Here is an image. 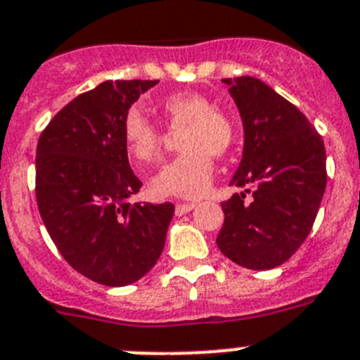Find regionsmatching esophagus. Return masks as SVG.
I'll return each instance as SVG.
<instances>
[{
  "mask_svg": "<svg viewBox=\"0 0 360 360\" xmlns=\"http://www.w3.org/2000/svg\"><path fill=\"white\" fill-rule=\"evenodd\" d=\"M193 208H195V202H179L176 204V215L177 217L186 215V213L192 212Z\"/></svg>",
  "mask_w": 360,
  "mask_h": 360,
  "instance_id": "obj_1",
  "label": "esophagus"
}]
</instances>
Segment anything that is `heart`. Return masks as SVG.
Masks as SVG:
<instances>
[{"instance_id":"1","label":"heart","mask_w":360,"mask_h":360,"mask_svg":"<svg viewBox=\"0 0 360 360\" xmlns=\"http://www.w3.org/2000/svg\"><path fill=\"white\" fill-rule=\"evenodd\" d=\"M168 131L179 132L177 148L183 150L165 163L152 177V192L160 197L195 199L208 192L213 176V158L226 156L236 140L231 116L200 93H174L160 105ZM165 132L140 111L124 118V143L129 158L140 167L158 160Z\"/></svg>"}]
</instances>
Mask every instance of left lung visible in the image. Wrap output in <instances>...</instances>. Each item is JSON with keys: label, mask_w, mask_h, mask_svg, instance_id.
<instances>
[{"label": "left lung", "mask_w": 360, "mask_h": 360, "mask_svg": "<svg viewBox=\"0 0 360 360\" xmlns=\"http://www.w3.org/2000/svg\"><path fill=\"white\" fill-rule=\"evenodd\" d=\"M244 125L242 161L231 186L248 188L222 202L217 245L252 271L289 260L305 242L326 188L323 138L307 116L255 77L224 79Z\"/></svg>", "instance_id": "1"}]
</instances>
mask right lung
<instances>
[{
	"instance_id": "add662e5",
	"label": "right lung",
	"mask_w": 360,
	"mask_h": 360,
	"mask_svg": "<svg viewBox=\"0 0 360 360\" xmlns=\"http://www.w3.org/2000/svg\"><path fill=\"white\" fill-rule=\"evenodd\" d=\"M158 80H105L64 105L35 158L39 213L64 260L108 287L134 283L163 251L174 204L129 202L141 181L129 165L124 118Z\"/></svg>"
}]
</instances>
